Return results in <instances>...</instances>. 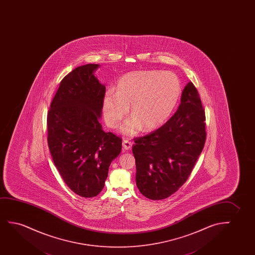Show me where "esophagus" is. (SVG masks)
I'll use <instances>...</instances> for the list:
<instances>
[{
  "label": "esophagus",
  "mask_w": 255,
  "mask_h": 255,
  "mask_svg": "<svg viewBox=\"0 0 255 255\" xmlns=\"http://www.w3.org/2000/svg\"><path fill=\"white\" fill-rule=\"evenodd\" d=\"M131 146H132V143H131V142H129L128 140H124V141H123V147H124V149L129 150V149H131Z\"/></svg>",
  "instance_id": "obj_1"
}]
</instances>
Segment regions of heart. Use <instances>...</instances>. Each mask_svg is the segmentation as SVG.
<instances>
[{
	"mask_svg": "<svg viewBox=\"0 0 255 255\" xmlns=\"http://www.w3.org/2000/svg\"><path fill=\"white\" fill-rule=\"evenodd\" d=\"M180 93V82L171 72L143 70L126 74L119 79L117 91L105 93L104 119L109 127L117 128L130 105L132 117L126 120L121 130L126 136H132L142 126L152 129L161 126L171 115Z\"/></svg>",
	"mask_w": 255,
	"mask_h": 255,
	"instance_id": "obj_1",
	"label": "heart"
}]
</instances>
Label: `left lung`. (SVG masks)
<instances>
[{
    "instance_id": "1",
    "label": "left lung",
    "mask_w": 255,
    "mask_h": 255,
    "mask_svg": "<svg viewBox=\"0 0 255 255\" xmlns=\"http://www.w3.org/2000/svg\"><path fill=\"white\" fill-rule=\"evenodd\" d=\"M206 114L192 82L182 92L181 103L164 125L136 137V184L152 200L168 198L185 184L206 143Z\"/></svg>"
}]
</instances>
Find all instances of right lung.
I'll return each mask as SVG.
<instances>
[{
    "mask_svg": "<svg viewBox=\"0 0 255 255\" xmlns=\"http://www.w3.org/2000/svg\"><path fill=\"white\" fill-rule=\"evenodd\" d=\"M98 64L79 66L63 77L47 116L48 144L63 181L77 195L92 198L105 187L122 139L105 132L101 117L105 86L95 77Z\"/></svg>",
    "mask_w": 255,
    "mask_h": 255,
    "instance_id": "obj_1",
    "label": "right lung"
}]
</instances>
